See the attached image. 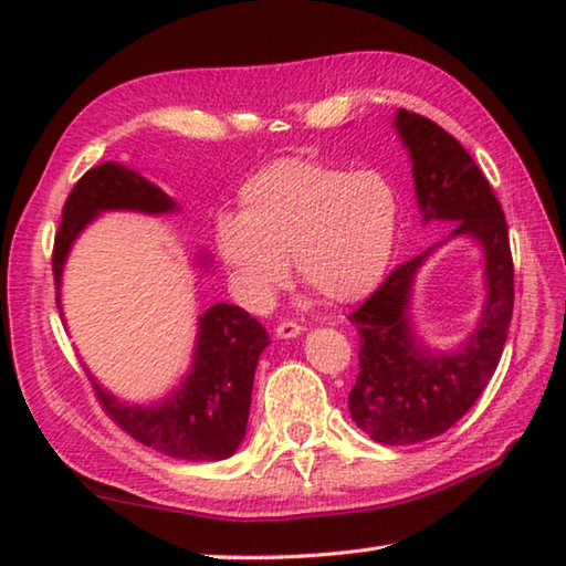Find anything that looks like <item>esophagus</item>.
I'll list each match as a JSON object with an SVG mask.
<instances>
[{
	"instance_id": "obj_1",
	"label": "esophagus",
	"mask_w": 566,
	"mask_h": 566,
	"mask_svg": "<svg viewBox=\"0 0 566 566\" xmlns=\"http://www.w3.org/2000/svg\"><path fill=\"white\" fill-rule=\"evenodd\" d=\"M274 332H276V337H280V339H292V337H296V334H302L304 327H302V324H296V322L284 319V322L276 324Z\"/></svg>"
}]
</instances>
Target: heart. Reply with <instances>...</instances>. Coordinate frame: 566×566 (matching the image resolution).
<instances>
[{
	"instance_id": "b5f03b06",
	"label": "heart",
	"mask_w": 566,
	"mask_h": 566,
	"mask_svg": "<svg viewBox=\"0 0 566 566\" xmlns=\"http://www.w3.org/2000/svg\"><path fill=\"white\" fill-rule=\"evenodd\" d=\"M239 207L217 217L214 244L254 306L282 290L290 256L306 290L354 302L381 280L395 252L399 195L379 171L284 157L239 187Z\"/></svg>"
}]
</instances>
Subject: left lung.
<instances>
[{
  "label": "left lung",
  "mask_w": 566,
  "mask_h": 566,
  "mask_svg": "<svg viewBox=\"0 0 566 566\" xmlns=\"http://www.w3.org/2000/svg\"><path fill=\"white\" fill-rule=\"evenodd\" d=\"M395 124L411 157L421 222L444 219L454 222L449 237L476 239L486 256L490 290L476 332L452 354L421 347L407 317L411 280L432 249L395 266L349 314L359 332L352 419L375 442L405 447L444 434L490 385L512 322L514 262L500 199L469 151L417 112L399 109Z\"/></svg>",
  "instance_id": "left-lung-1"
}]
</instances>
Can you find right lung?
<instances>
[{"mask_svg":"<svg viewBox=\"0 0 566 566\" xmlns=\"http://www.w3.org/2000/svg\"><path fill=\"white\" fill-rule=\"evenodd\" d=\"M102 209H139L159 214L175 202L132 169L104 161L76 181L62 209L52 249L54 284L74 237ZM270 344L260 322L234 304H214L199 319V344L191 375L175 397L157 407H127L94 385L102 409L132 439L187 462H217L234 454L247 434L254 369Z\"/></svg>","mask_w":566,"mask_h":566,"instance_id":"right-lung-1","label":"right lung"}]
</instances>
